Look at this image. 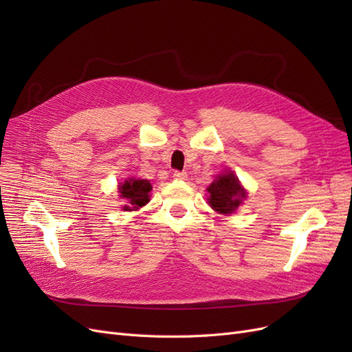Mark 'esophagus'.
Masks as SVG:
<instances>
[{
  "label": "esophagus",
  "instance_id": "1",
  "mask_svg": "<svg viewBox=\"0 0 352 352\" xmlns=\"http://www.w3.org/2000/svg\"><path fill=\"white\" fill-rule=\"evenodd\" d=\"M186 177H188L186 172H175L173 173V179L175 180H186Z\"/></svg>",
  "mask_w": 352,
  "mask_h": 352
}]
</instances>
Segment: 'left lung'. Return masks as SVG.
<instances>
[{"label": "left lung", "mask_w": 352, "mask_h": 352, "mask_svg": "<svg viewBox=\"0 0 352 352\" xmlns=\"http://www.w3.org/2000/svg\"><path fill=\"white\" fill-rule=\"evenodd\" d=\"M210 207L220 214H232L247 198V190L242 188L236 175L225 172L219 175L207 188Z\"/></svg>", "instance_id": "8db88e82"}]
</instances>
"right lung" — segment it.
Wrapping results in <instances>:
<instances>
[{
	"label": "right lung",
	"instance_id": "1",
	"mask_svg": "<svg viewBox=\"0 0 352 352\" xmlns=\"http://www.w3.org/2000/svg\"><path fill=\"white\" fill-rule=\"evenodd\" d=\"M153 189L151 184L145 179L129 177L119 185L120 198L127 201V206L123 207L124 211H135L144 207L150 202V190Z\"/></svg>",
	"mask_w": 352,
	"mask_h": 352
}]
</instances>
